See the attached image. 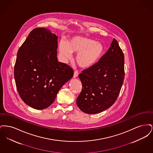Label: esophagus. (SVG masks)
Here are the masks:
<instances>
[{
    "instance_id": "34e87169",
    "label": "esophagus",
    "mask_w": 153,
    "mask_h": 153,
    "mask_svg": "<svg viewBox=\"0 0 153 153\" xmlns=\"http://www.w3.org/2000/svg\"><path fill=\"white\" fill-rule=\"evenodd\" d=\"M78 75H79V72H78V71H74V72L73 77H74V78H76V77L78 76Z\"/></svg>"
}]
</instances>
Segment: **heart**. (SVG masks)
Segmentation results:
<instances>
[{"label":"heart","mask_w":153,"mask_h":153,"mask_svg":"<svg viewBox=\"0 0 153 153\" xmlns=\"http://www.w3.org/2000/svg\"><path fill=\"white\" fill-rule=\"evenodd\" d=\"M58 49L60 54L65 60L71 58L72 53L77 54L76 62L83 69H88L95 65L105 51L102 44L92 38L83 36H73L67 44L61 41Z\"/></svg>","instance_id":"obj_1"}]
</instances>
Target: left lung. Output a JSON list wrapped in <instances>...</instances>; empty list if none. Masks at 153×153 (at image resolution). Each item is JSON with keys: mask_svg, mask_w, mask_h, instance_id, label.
Listing matches in <instances>:
<instances>
[{"mask_svg": "<svg viewBox=\"0 0 153 153\" xmlns=\"http://www.w3.org/2000/svg\"><path fill=\"white\" fill-rule=\"evenodd\" d=\"M124 65L123 53L114 39L108 51L95 65L79 75L82 91L76 102L82 112L95 114L114 104L123 83Z\"/></svg>", "mask_w": 153, "mask_h": 153, "instance_id": "left-lung-1", "label": "left lung"}]
</instances>
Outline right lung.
<instances>
[{
    "instance_id": "add662e5",
    "label": "right lung",
    "mask_w": 153,
    "mask_h": 153,
    "mask_svg": "<svg viewBox=\"0 0 153 153\" xmlns=\"http://www.w3.org/2000/svg\"><path fill=\"white\" fill-rule=\"evenodd\" d=\"M57 39L49 30L36 28L17 53L14 66L17 91L22 100L34 109L49 107L61 88L73 77L72 68L58 61Z\"/></svg>"
}]
</instances>
